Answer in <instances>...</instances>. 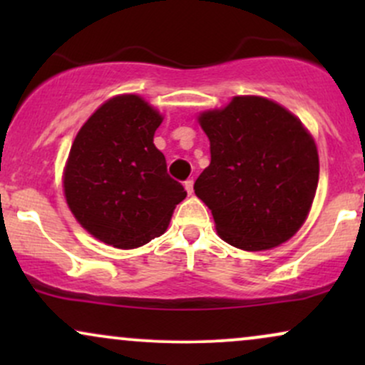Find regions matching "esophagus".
<instances>
[{
	"label": "esophagus",
	"instance_id": "1",
	"mask_svg": "<svg viewBox=\"0 0 365 365\" xmlns=\"http://www.w3.org/2000/svg\"><path fill=\"white\" fill-rule=\"evenodd\" d=\"M183 187H185L187 194L192 195V192H194V180H187V182L183 183Z\"/></svg>",
	"mask_w": 365,
	"mask_h": 365
}]
</instances>
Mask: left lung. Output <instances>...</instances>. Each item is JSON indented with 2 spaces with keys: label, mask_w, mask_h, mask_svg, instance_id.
I'll list each match as a JSON object with an SVG mask.
<instances>
[{
  "label": "left lung",
  "mask_w": 365,
  "mask_h": 365,
  "mask_svg": "<svg viewBox=\"0 0 365 365\" xmlns=\"http://www.w3.org/2000/svg\"><path fill=\"white\" fill-rule=\"evenodd\" d=\"M199 123L211 163L195 195L211 209L217 235L257 252L292 238L311 211L319 180L316 142L297 116L259 96H237Z\"/></svg>",
  "instance_id": "8db88e82"
}]
</instances>
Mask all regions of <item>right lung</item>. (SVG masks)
Segmentation results:
<instances>
[{
	"label": "right lung",
	"instance_id": "obj_1",
	"mask_svg": "<svg viewBox=\"0 0 365 365\" xmlns=\"http://www.w3.org/2000/svg\"><path fill=\"white\" fill-rule=\"evenodd\" d=\"M163 116L140 96H116L75 137L63 173L66 204L92 237L135 249L166 232L185 188L154 145Z\"/></svg>",
	"mask_w": 365,
	"mask_h": 365
}]
</instances>
